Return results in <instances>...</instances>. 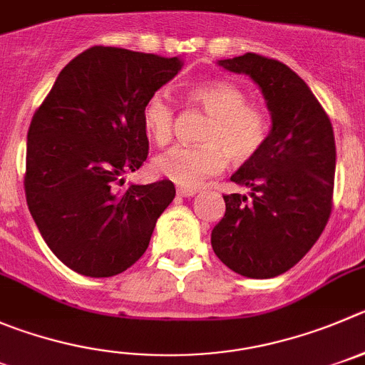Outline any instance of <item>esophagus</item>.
<instances>
[{
  "instance_id": "34e87169",
  "label": "esophagus",
  "mask_w": 365,
  "mask_h": 365,
  "mask_svg": "<svg viewBox=\"0 0 365 365\" xmlns=\"http://www.w3.org/2000/svg\"><path fill=\"white\" fill-rule=\"evenodd\" d=\"M196 192H198L196 189H185V187H180L178 189V196H182V198H190V196H194Z\"/></svg>"
}]
</instances>
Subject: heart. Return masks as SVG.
Segmentation results:
<instances>
[{"instance_id": "obj_1", "label": "heart", "mask_w": 365, "mask_h": 365, "mask_svg": "<svg viewBox=\"0 0 365 365\" xmlns=\"http://www.w3.org/2000/svg\"><path fill=\"white\" fill-rule=\"evenodd\" d=\"M189 101L207 115L200 145H175L153 162L155 171L182 187H198L223 171L227 156L243 163L259 155L270 135V118L261 106L248 102L243 88L230 81H207L189 90ZM142 128L155 144L175 135V108L163 93H153L142 106Z\"/></svg>"}]
</instances>
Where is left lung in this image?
Listing matches in <instances>:
<instances>
[{
  "mask_svg": "<svg viewBox=\"0 0 365 365\" xmlns=\"http://www.w3.org/2000/svg\"><path fill=\"white\" fill-rule=\"evenodd\" d=\"M252 77L272 115L259 155L230 176L252 190L225 194V216L214 227V254L236 274L270 279L308 254L333 207L335 135L328 113L308 84L281 61L245 53L217 61Z\"/></svg>",
  "mask_w": 365,
  "mask_h": 365,
  "instance_id": "obj_1",
  "label": "left lung"
}]
</instances>
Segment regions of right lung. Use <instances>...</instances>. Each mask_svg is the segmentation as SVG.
I'll return each instance as SVG.
<instances>
[{
  "label": "right lung",
  "mask_w": 365,
  "mask_h": 365,
  "mask_svg": "<svg viewBox=\"0 0 365 365\" xmlns=\"http://www.w3.org/2000/svg\"><path fill=\"white\" fill-rule=\"evenodd\" d=\"M180 70L178 57L91 46L61 70L34 113L26 203L50 250L77 274L128 270L175 198L169 180L118 185L148 158L142 106Z\"/></svg>",
  "instance_id": "add662e5"
}]
</instances>
